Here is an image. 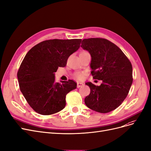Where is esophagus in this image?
Wrapping results in <instances>:
<instances>
[{"instance_id": "1", "label": "esophagus", "mask_w": 151, "mask_h": 151, "mask_svg": "<svg viewBox=\"0 0 151 151\" xmlns=\"http://www.w3.org/2000/svg\"><path fill=\"white\" fill-rule=\"evenodd\" d=\"M83 83H80V82H78L77 83V88H80V87H81V86H83Z\"/></svg>"}]
</instances>
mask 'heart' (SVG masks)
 <instances>
[{
  "instance_id": "heart-1",
  "label": "heart",
  "mask_w": 151,
  "mask_h": 151,
  "mask_svg": "<svg viewBox=\"0 0 151 151\" xmlns=\"http://www.w3.org/2000/svg\"><path fill=\"white\" fill-rule=\"evenodd\" d=\"M75 77L78 80H82L83 78V73L81 72H76L75 74Z\"/></svg>"
}]
</instances>
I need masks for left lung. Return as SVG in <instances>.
<instances>
[{
	"label": "left lung",
	"instance_id": "obj_1",
	"mask_svg": "<svg viewBox=\"0 0 151 151\" xmlns=\"http://www.w3.org/2000/svg\"><path fill=\"white\" fill-rule=\"evenodd\" d=\"M81 47L91 55L93 78L102 80L100 86L85 83L91 91L85 103L96 112L109 113L120 106L127 96L133 80L132 65L122 50L106 39H83Z\"/></svg>",
	"mask_w": 151,
	"mask_h": 151
}]
</instances>
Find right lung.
I'll return each mask as SVG.
<instances>
[{
	"instance_id": "1",
	"label": "right lung",
	"mask_w": 151,
	"mask_h": 151,
	"mask_svg": "<svg viewBox=\"0 0 151 151\" xmlns=\"http://www.w3.org/2000/svg\"><path fill=\"white\" fill-rule=\"evenodd\" d=\"M81 39H53L42 42L26 54L17 73L20 90L38 114L50 115L62 110L66 95L76 88L73 80L55 82V73L65 67L70 56L80 47Z\"/></svg>"
}]
</instances>
